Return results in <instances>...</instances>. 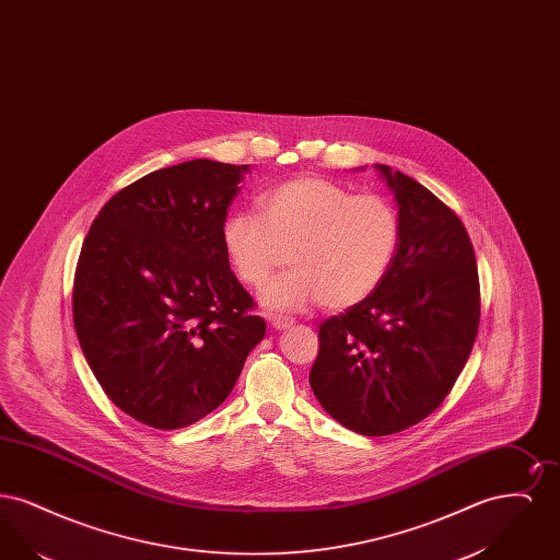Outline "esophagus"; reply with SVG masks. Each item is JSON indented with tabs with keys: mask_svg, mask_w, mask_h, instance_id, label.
I'll use <instances>...</instances> for the list:
<instances>
[{
	"mask_svg": "<svg viewBox=\"0 0 560 560\" xmlns=\"http://www.w3.org/2000/svg\"><path fill=\"white\" fill-rule=\"evenodd\" d=\"M270 325H272L275 329H279V331H281V329L292 327L293 319H290V317H272V319H270Z\"/></svg>",
	"mask_w": 560,
	"mask_h": 560,
	"instance_id": "1",
	"label": "esophagus"
}]
</instances>
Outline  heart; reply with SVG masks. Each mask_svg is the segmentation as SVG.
Listing matches in <instances>:
<instances>
[{"instance_id": "obj_1", "label": "heart", "mask_w": 560, "mask_h": 560, "mask_svg": "<svg viewBox=\"0 0 560 560\" xmlns=\"http://www.w3.org/2000/svg\"><path fill=\"white\" fill-rule=\"evenodd\" d=\"M260 213H231L222 245L235 275L249 288L292 262L262 302L295 311L319 298L327 308H348L372 295L393 267L400 241L395 206L380 195L352 190L319 176H300L265 192Z\"/></svg>"}]
</instances>
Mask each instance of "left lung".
<instances>
[{"mask_svg": "<svg viewBox=\"0 0 560 560\" xmlns=\"http://www.w3.org/2000/svg\"><path fill=\"white\" fill-rule=\"evenodd\" d=\"M375 170L399 208V249L372 295L320 325L308 382L336 422L386 436L450 395L479 331V272L464 224L439 197L388 165Z\"/></svg>", "mask_w": 560, "mask_h": 560, "instance_id": "1", "label": "left lung"}]
</instances>
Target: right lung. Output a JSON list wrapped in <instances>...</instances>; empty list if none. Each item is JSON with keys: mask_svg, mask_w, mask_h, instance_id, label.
Here are the masks:
<instances>
[{"mask_svg": "<svg viewBox=\"0 0 560 560\" xmlns=\"http://www.w3.org/2000/svg\"><path fill=\"white\" fill-rule=\"evenodd\" d=\"M249 165L192 160L121 188L81 247L73 323L98 384L130 418L176 430L231 395L267 323L231 270L226 210Z\"/></svg>", "mask_w": 560, "mask_h": 560, "instance_id": "add662e5", "label": "right lung"}]
</instances>
